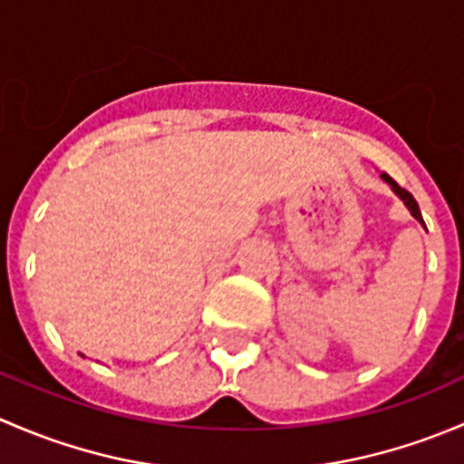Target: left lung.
<instances>
[{
	"mask_svg": "<svg viewBox=\"0 0 464 464\" xmlns=\"http://www.w3.org/2000/svg\"><path fill=\"white\" fill-rule=\"evenodd\" d=\"M382 179L386 181V184L391 186V188H392V193H395L397 198H400L401 202L406 204V208L411 210V215H413V218L418 219V222H422V224H424V219H422V213H420V206H418V202H415V199H413V195H411L409 190H404V188H401V186L397 184V181L392 179V177H388L386 172H382Z\"/></svg>",
	"mask_w": 464,
	"mask_h": 464,
	"instance_id": "1",
	"label": "left lung"
}]
</instances>
